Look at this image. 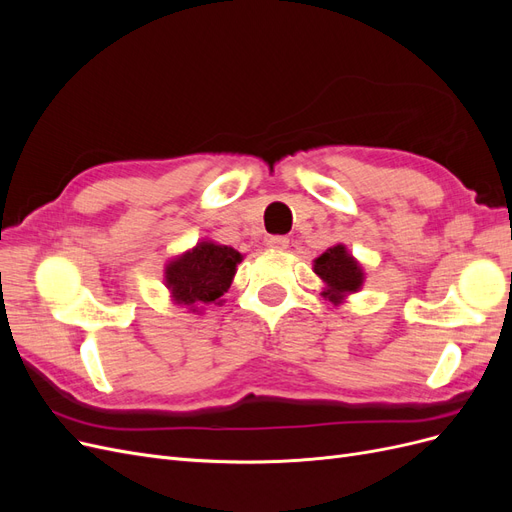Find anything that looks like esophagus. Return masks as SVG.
<instances>
[{
  "mask_svg": "<svg viewBox=\"0 0 512 512\" xmlns=\"http://www.w3.org/2000/svg\"><path fill=\"white\" fill-rule=\"evenodd\" d=\"M267 245L271 247V250L282 252V250H286V247H288V237H284V235H273V237H269Z\"/></svg>",
  "mask_w": 512,
  "mask_h": 512,
  "instance_id": "obj_1",
  "label": "esophagus"
}]
</instances>
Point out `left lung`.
<instances>
[{"mask_svg":"<svg viewBox=\"0 0 512 512\" xmlns=\"http://www.w3.org/2000/svg\"><path fill=\"white\" fill-rule=\"evenodd\" d=\"M314 273L322 280V297L333 305L344 303L350 294L359 292L365 282V271L344 243L327 247L314 260Z\"/></svg>","mask_w":512,"mask_h":512,"instance_id":"8db88e82","label":"left lung"}]
</instances>
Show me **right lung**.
<instances>
[{
    "label": "right lung",
    "mask_w": 512,
    "mask_h": 512,
    "mask_svg": "<svg viewBox=\"0 0 512 512\" xmlns=\"http://www.w3.org/2000/svg\"><path fill=\"white\" fill-rule=\"evenodd\" d=\"M241 260L243 254L235 247L200 239L190 250L166 262L164 286L170 301L194 314L209 305H222Z\"/></svg>",
    "instance_id": "add662e5"
}]
</instances>
